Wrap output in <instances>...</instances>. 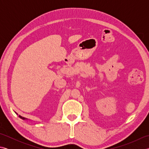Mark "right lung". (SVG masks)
<instances>
[{"label":"right lung","mask_w":149,"mask_h":149,"mask_svg":"<svg viewBox=\"0 0 149 149\" xmlns=\"http://www.w3.org/2000/svg\"><path fill=\"white\" fill-rule=\"evenodd\" d=\"M19 117H20V118H22V119H23V120H25V119H26V118H24V117H22V116H21L20 115H19Z\"/></svg>","instance_id":"1"}]
</instances>
